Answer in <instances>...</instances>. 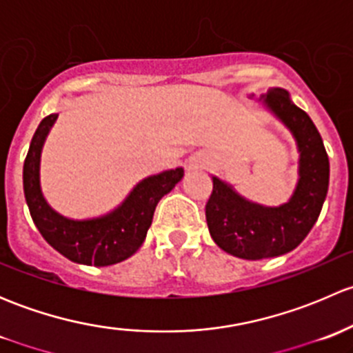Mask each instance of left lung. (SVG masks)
<instances>
[{
	"mask_svg": "<svg viewBox=\"0 0 353 353\" xmlns=\"http://www.w3.org/2000/svg\"><path fill=\"white\" fill-rule=\"evenodd\" d=\"M294 137L299 152V179L287 203L265 206L244 198L232 184L212 176L206 223L220 249L243 259L282 256L297 248L321 213L330 184V160L311 117L292 102L285 88L272 87L259 97Z\"/></svg>",
	"mask_w": 353,
	"mask_h": 353,
	"instance_id": "obj_1",
	"label": "left lung"
}]
</instances>
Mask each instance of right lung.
<instances>
[{
	"label": "right lung",
	"instance_id": "1",
	"mask_svg": "<svg viewBox=\"0 0 353 353\" xmlns=\"http://www.w3.org/2000/svg\"><path fill=\"white\" fill-rule=\"evenodd\" d=\"M58 114L41 121L23 163V193L30 216L49 245L73 263L109 266L124 261L140 249L152 225L157 203L183 179V167L141 179L124 201L109 213L74 220L56 212L42 194L41 155Z\"/></svg>",
	"mask_w": 353,
	"mask_h": 353
}]
</instances>
